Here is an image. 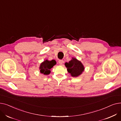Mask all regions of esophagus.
Segmentation results:
<instances>
[{
  "instance_id": "esophagus-1",
  "label": "esophagus",
  "mask_w": 121,
  "mask_h": 121,
  "mask_svg": "<svg viewBox=\"0 0 121 121\" xmlns=\"http://www.w3.org/2000/svg\"><path fill=\"white\" fill-rule=\"evenodd\" d=\"M58 62H59V64L61 65H62V64H63V61L62 60H59L58 61Z\"/></svg>"
}]
</instances>
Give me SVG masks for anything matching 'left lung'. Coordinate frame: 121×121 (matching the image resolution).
Segmentation results:
<instances>
[{"label":"left lung","instance_id":"obj_1","mask_svg":"<svg viewBox=\"0 0 121 121\" xmlns=\"http://www.w3.org/2000/svg\"><path fill=\"white\" fill-rule=\"evenodd\" d=\"M67 68L68 73L71 74L73 77H77L80 75L84 70V67L81 62L75 58H72V59L68 63L65 64Z\"/></svg>","mask_w":121,"mask_h":121}]
</instances>
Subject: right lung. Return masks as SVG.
<instances>
[{"instance_id": "right-lung-1", "label": "right lung", "mask_w": 121, "mask_h": 121, "mask_svg": "<svg viewBox=\"0 0 121 121\" xmlns=\"http://www.w3.org/2000/svg\"><path fill=\"white\" fill-rule=\"evenodd\" d=\"M56 64V62L54 60L48 61L46 60L42 62L40 66V73L48 75L50 73V69Z\"/></svg>"}]
</instances>
